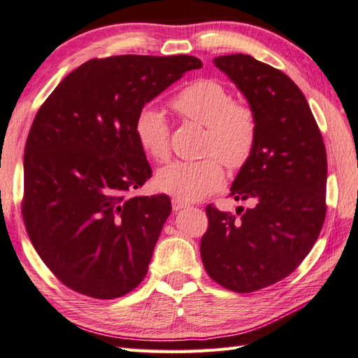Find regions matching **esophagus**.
Listing matches in <instances>:
<instances>
[{
	"label": "esophagus",
	"mask_w": 358,
	"mask_h": 358,
	"mask_svg": "<svg viewBox=\"0 0 358 358\" xmlns=\"http://www.w3.org/2000/svg\"><path fill=\"white\" fill-rule=\"evenodd\" d=\"M171 202H173V210H176V212L188 206V202H185L184 199H180V198H173Z\"/></svg>",
	"instance_id": "34e87169"
}]
</instances>
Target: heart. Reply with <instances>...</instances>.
<instances>
[{"label":"heart","instance_id":"obj_1","mask_svg":"<svg viewBox=\"0 0 358 358\" xmlns=\"http://www.w3.org/2000/svg\"><path fill=\"white\" fill-rule=\"evenodd\" d=\"M171 106L182 118L207 127L204 152L215 156L173 162L157 171L156 187L182 199L204 198L224 184L222 159L231 170H237L251 157L257 140V118L251 107L235 103L226 87L213 79L193 80L173 98ZM134 132L151 159L165 162L170 157V127L157 107L140 110Z\"/></svg>","mask_w":358,"mask_h":358}]
</instances>
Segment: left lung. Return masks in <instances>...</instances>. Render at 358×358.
<instances>
[{"mask_svg":"<svg viewBox=\"0 0 358 358\" xmlns=\"http://www.w3.org/2000/svg\"><path fill=\"white\" fill-rule=\"evenodd\" d=\"M213 64L254 110L257 140L231 187L251 207L235 217L207 206L201 259L217 284L251 293L292 274L313 248L326 218L327 156L304 93L285 73L248 54Z\"/></svg>","mask_w":358,"mask_h":358,"instance_id":"left-lung-1","label":"left lung"}]
</instances>
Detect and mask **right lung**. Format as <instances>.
I'll use <instances>...</instances> for the list:
<instances>
[{"label": "right lung", "mask_w": 358, "mask_h": 358, "mask_svg": "<svg viewBox=\"0 0 358 358\" xmlns=\"http://www.w3.org/2000/svg\"><path fill=\"white\" fill-rule=\"evenodd\" d=\"M201 66L193 56L92 59L37 112L24 146L23 220L40 259L74 292L120 298L146 275L171 201L126 196L152 174L134 126L146 103Z\"/></svg>", "instance_id": "1"}]
</instances>
